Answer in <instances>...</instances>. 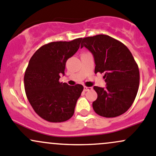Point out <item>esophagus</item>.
Wrapping results in <instances>:
<instances>
[{"label":"esophagus","mask_w":156,"mask_h":156,"mask_svg":"<svg viewBox=\"0 0 156 156\" xmlns=\"http://www.w3.org/2000/svg\"><path fill=\"white\" fill-rule=\"evenodd\" d=\"M83 90H84V91H90V90H93V87H91L84 86Z\"/></svg>","instance_id":"1"}]
</instances>
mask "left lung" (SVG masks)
<instances>
[{
  "instance_id": "8db88e82",
  "label": "left lung",
  "mask_w": 156,
  "mask_h": 156,
  "mask_svg": "<svg viewBox=\"0 0 156 156\" xmlns=\"http://www.w3.org/2000/svg\"><path fill=\"white\" fill-rule=\"evenodd\" d=\"M81 48L93 54L95 73H105L106 87L95 86L98 97L93 102L95 112L104 117H116L133 104L140 83L138 66L129 48L108 35L81 38Z\"/></svg>"
}]
</instances>
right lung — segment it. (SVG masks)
<instances>
[{"label": "right lung", "mask_w": 156, "mask_h": 156, "mask_svg": "<svg viewBox=\"0 0 156 156\" xmlns=\"http://www.w3.org/2000/svg\"><path fill=\"white\" fill-rule=\"evenodd\" d=\"M81 38L52 42L42 45L31 57L24 77L26 96L33 109L42 119L61 122L73 116L83 87L60 82L66 62L80 47Z\"/></svg>", "instance_id": "obj_1"}]
</instances>
